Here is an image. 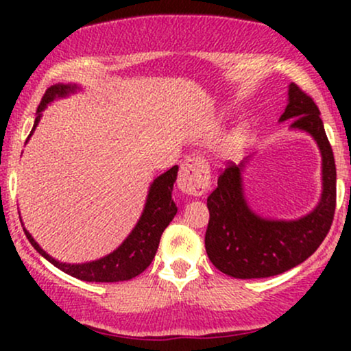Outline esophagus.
<instances>
[{"instance_id": "34e87169", "label": "esophagus", "mask_w": 351, "mask_h": 351, "mask_svg": "<svg viewBox=\"0 0 351 351\" xmlns=\"http://www.w3.org/2000/svg\"><path fill=\"white\" fill-rule=\"evenodd\" d=\"M211 183L209 167L201 158H188L181 163L178 175V188L184 195L201 196L208 191Z\"/></svg>"}]
</instances>
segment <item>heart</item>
<instances>
[{
    "instance_id": "obj_1",
    "label": "heart",
    "mask_w": 351,
    "mask_h": 351,
    "mask_svg": "<svg viewBox=\"0 0 351 351\" xmlns=\"http://www.w3.org/2000/svg\"><path fill=\"white\" fill-rule=\"evenodd\" d=\"M244 142V128H236L228 138V148L229 150H236L241 143Z\"/></svg>"
}]
</instances>
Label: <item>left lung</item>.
Wrapping results in <instances>:
<instances>
[{
  "mask_svg": "<svg viewBox=\"0 0 351 351\" xmlns=\"http://www.w3.org/2000/svg\"><path fill=\"white\" fill-rule=\"evenodd\" d=\"M293 120L292 130L315 140L322 155V195L308 215L297 219H272L257 215L244 195L243 175L251 156L231 163L208 196L209 223L204 245L216 269L234 279H263L282 274L308 259L328 234L335 215L337 168L320 110L295 84L279 122Z\"/></svg>",
  "mask_w": 351,
  "mask_h": 351,
  "instance_id": "8db88e82",
  "label": "left lung"
}]
</instances>
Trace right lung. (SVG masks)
I'll use <instances>...</instances> for the list:
<instances>
[{
  "instance_id": "1",
  "label": "right lung",
  "mask_w": 351,
  "mask_h": 351,
  "mask_svg": "<svg viewBox=\"0 0 351 351\" xmlns=\"http://www.w3.org/2000/svg\"><path fill=\"white\" fill-rule=\"evenodd\" d=\"M77 90H80L77 84H56V86L47 88L41 104H39L38 112H36V120L29 136L33 135L36 127H38L39 120L43 117V110L47 107V104L54 102L56 99H62L71 94H75ZM29 136H27V140H29ZM176 175H178V165H175L170 170L165 171L163 175L156 176L153 180L138 223L135 224V228L132 229L127 239L114 252L107 254L106 257H100L97 261H90V263L84 264L59 263V261L51 257L41 245L36 243L34 237L29 234V231L23 228L24 234H26L31 245L41 254L44 259H47L52 265L75 277V279L86 282L130 280L138 276V274H142L152 264L156 249H158L160 237H162L168 224L171 223L176 211H178L175 201L171 198L173 183L176 181Z\"/></svg>"
}]
</instances>
